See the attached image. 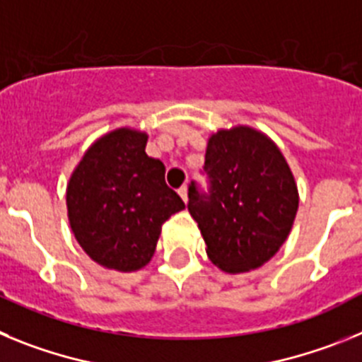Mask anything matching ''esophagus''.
Segmentation results:
<instances>
[{
  "label": "esophagus",
  "mask_w": 362,
  "mask_h": 362,
  "mask_svg": "<svg viewBox=\"0 0 362 362\" xmlns=\"http://www.w3.org/2000/svg\"><path fill=\"white\" fill-rule=\"evenodd\" d=\"M177 192H179V196H181V199H183L185 203H188V188H187V185L179 188Z\"/></svg>",
  "instance_id": "obj_1"
}]
</instances>
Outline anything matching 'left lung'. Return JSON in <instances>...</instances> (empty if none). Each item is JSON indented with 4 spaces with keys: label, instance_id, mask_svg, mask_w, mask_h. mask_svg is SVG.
I'll list each match as a JSON object with an SVG mask.
<instances>
[{
    "label": "left lung",
    "instance_id": "1",
    "mask_svg": "<svg viewBox=\"0 0 362 362\" xmlns=\"http://www.w3.org/2000/svg\"><path fill=\"white\" fill-rule=\"evenodd\" d=\"M204 172L210 194L192 185L188 212L209 259L226 274L263 267L286 241L299 209L296 179L283 152L252 127L221 129L209 139Z\"/></svg>",
    "mask_w": 362,
    "mask_h": 362
}]
</instances>
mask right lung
Returning <instances> with one entry per match:
<instances>
[{"mask_svg": "<svg viewBox=\"0 0 362 362\" xmlns=\"http://www.w3.org/2000/svg\"><path fill=\"white\" fill-rule=\"evenodd\" d=\"M148 136L116 129L83 153L66 185L74 238L101 267L136 272L150 263L161 226L185 203L165 183V165L145 152Z\"/></svg>", "mask_w": 362, "mask_h": 362, "instance_id": "1", "label": "right lung"}]
</instances>
